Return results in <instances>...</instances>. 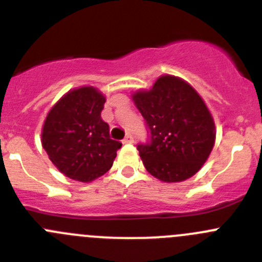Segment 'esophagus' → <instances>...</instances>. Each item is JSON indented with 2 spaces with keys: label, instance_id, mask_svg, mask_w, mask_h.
<instances>
[{
  "label": "esophagus",
  "instance_id": "obj_1",
  "mask_svg": "<svg viewBox=\"0 0 262 262\" xmlns=\"http://www.w3.org/2000/svg\"><path fill=\"white\" fill-rule=\"evenodd\" d=\"M133 142H134V138H133V137H132V136H130V134H128V136H126V137H125V138H124V139H123V143H124V144H128V143H133Z\"/></svg>",
  "mask_w": 262,
  "mask_h": 262
}]
</instances>
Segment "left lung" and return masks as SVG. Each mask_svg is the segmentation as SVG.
<instances>
[{
    "label": "left lung",
    "instance_id": "1",
    "mask_svg": "<svg viewBox=\"0 0 262 262\" xmlns=\"http://www.w3.org/2000/svg\"><path fill=\"white\" fill-rule=\"evenodd\" d=\"M132 99L150 132L149 143L137 147L148 172L163 182L194 176L215 143L214 119L196 90L180 77L163 75Z\"/></svg>",
    "mask_w": 262,
    "mask_h": 262
}]
</instances>
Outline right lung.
Listing matches in <instances>:
<instances>
[{"instance_id":"obj_1","label":"right lung","mask_w":262,"mask_h":262,"mask_svg":"<svg viewBox=\"0 0 262 262\" xmlns=\"http://www.w3.org/2000/svg\"><path fill=\"white\" fill-rule=\"evenodd\" d=\"M106 101L96 87L70 90L49 110L41 146L64 176L91 182L110 170L121 143L110 139L109 125L101 119Z\"/></svg>"}]
</instances>
